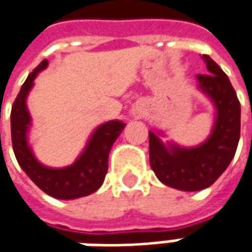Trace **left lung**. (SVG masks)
<instances>
[{"instance_id":"left-lung-1","label":"left lung","mask_w":252,"mask_h":252,"mask_svg":"<svg viewBox=\"0 0 252 252\" xmlns=\"http://www.w3.org/2000/svg\"><path fill=\"white\" fill-rule=\"evenodd\" d=\"M209 74L198 75L202 89L216 107L212 135L196 148L164 146L159 136L149 131V160L156 177L166 186L181 191H199L220 177L227 169L240 139V101L227 75L209 56L204 54Z\"/></svg>"}]
</instances>
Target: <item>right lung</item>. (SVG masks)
<instances>
[{
  "label": "right lung",
  "mask_w": 252,
  "mask_h": 252,
  "mask_svg": "<svg viewBox=\"0 0 252 252\" xmlns=\"http://www.w3.org/2000/svg\"><path fill=\"white\" fill-rule=\"evenodd\" d=\"M43 60L29 74L21 88L11 110V136L15 158L32 181L48 195L58 199H75L99 189L107 174L109 153L126 124L114 120L104 123L93 132L83 153L74 164L64 169H50L36 160L26 141L31 116L26 107V96L36 75L47 66Z\"/></svg>",
  "instance_id": "1"
}]
</instances>
